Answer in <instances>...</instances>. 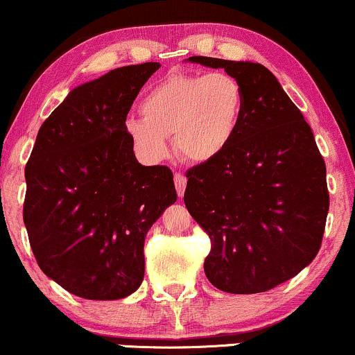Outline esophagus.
I'll list each match as a JSON object with an SVG mask.
<instances>
[{
	"label": "esophagus",
	"instance_id": "obj_1",
	"mask_svg": "<svg viewBox=\"0 0 355 355\" xmlns=\"http://www.w3.org/2000/svg\"><path fill=\"white\" fill-rule=\"evenodd\" d=\"M173 180H175V187H177L178 197H182V196H184L185 187H187V178H185V175L178 171V173L173 175Z\"/></svg>",
	"mask_w": 355,
	"mask_h": 355
}]
</instances>
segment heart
Instances as JSON below:
<instances>
[{
    "instance_id": "1",
    "label": "heart",
    "mask_w": 355,
    "mask_h": 355,
    "mask_svg": "<svg viewBox=\"0 0 355 355\" xmlns=\"http://www.w3.org/2000/svg\"><path fill=\"white\" fill-rule=\"evenodd\" d=\"M243 111V87L229 73L170 76L148 91L143 118H128L124 131L146 162L165 158L166 136H173L182 158L209 163L234 141Z\"/></svg>"
}]
</instances>
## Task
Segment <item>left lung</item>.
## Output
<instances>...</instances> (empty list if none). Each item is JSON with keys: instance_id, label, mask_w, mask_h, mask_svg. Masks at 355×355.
I'll return each mask as SVG.
<instances>
[{"instance_id": "1", "label": "left lung", "mask_w": 355, "mask_h": 355, "mask_svg": "<svg viewBox=\"0 0 355 355\" xmlns=\"http://www.w3.org/2000/svg\"><path fill=\"white\" fill-rule=\"evenodd\" d=\"M224 69L244 92L231 146L187 171L184 202L210 237L205 276L225 293L249 295L282 285L320 249L329 190L311 128L264 65L196 55Z\"/></svg>"}]
</instances>
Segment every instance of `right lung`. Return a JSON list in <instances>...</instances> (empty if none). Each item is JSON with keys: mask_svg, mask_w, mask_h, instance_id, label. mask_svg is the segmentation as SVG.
<instances>
[{"mask_svg": "<svg viewBox=\"0 0 355 355\" xmlns=\"http://www.w3.org/2000/svg\"><path fill=\"white\" fill-rule=\"evenodd\" d=\"M158 62L72 89L44 121L25 166L23 220L40 270L69 293L119 300L145 276V237L177 192L168 166H143L124 121Z\"/></svg>", "mask_w": 355, "mask_h": 355, "instance_id": "1", "label": "right lung"}]
</instances>
